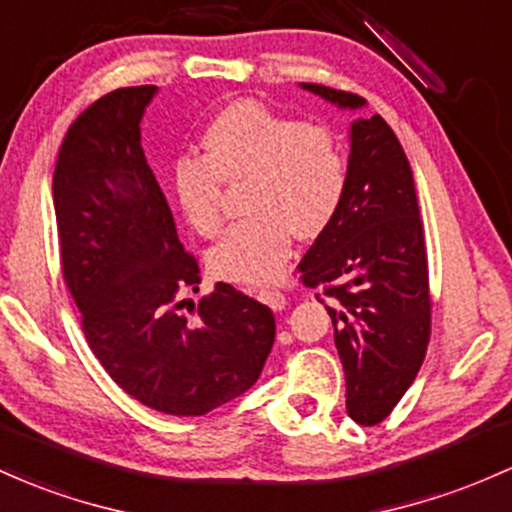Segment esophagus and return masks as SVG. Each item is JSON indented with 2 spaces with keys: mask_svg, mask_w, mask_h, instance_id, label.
Masks as SVG:
<instances>
[{
  "mask_svg": "<svg viewBox=\"0 0 512 512\" xmlns=\"http://www.w3.org/2000/svg\"><path fill=\"white\" fill-rule=\"evenodd\" d=\"M260 301H265L267 306L272 308V311H282V308L286 306V296L277 289H262L260 291Z\"/></svg>",
  "mask_w": 512,
  "mask_h": 512,
  "instance_id": "1",
  "label": "esophagus"
}]
</instances>
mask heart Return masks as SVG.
I'll use <instances>...</instances> for the list:
<instances>
[{"label": "heart", "instance_id": "heart-1", "mask_svg": "<svg viewBox=\"0 0 512 512\" xmlns=\"http://www.w3.org/2000/svg\"><path fill=\"white\" fill-rule=\"evenodd\" d=\"M250 216L209 252L213 274L265 284L289 260L294 233L316 238L338 216L350 184V162L338 133L279 114L260 101H235L213 116L201 157L174 165V192L196 233L223 228V184H243Z\"/></svg>", "mask_w": 512, "mask_h": 512}]
</instances>
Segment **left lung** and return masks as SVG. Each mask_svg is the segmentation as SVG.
I'll return each mask as SVG.
<instances>
[{"label": "left lung", "instance_id": "1", "mask_svg": "<svg viewBox=\"0 0 512 512\" xmlns=\"http://www.w3.org/2000/svg\"><path fill=\"white\" fill-rule=\"evenodd\" d=\"M342 109L364 99L301 84ZM320 289L345 369L347 415L379 425L420 372L430 342V279L423 221L408 157L379 114L350 126V184L338 216L299 262Z\"/></svg>", "mask_w": 512, "mask_h": 512}]
</instances>
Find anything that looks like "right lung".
Masks as SVG:
<instances>
[{"label": "right lung", "instance_id": "add662e5", "mask_svg": "<svg viewBox=\"0 0 512 512\" xmlns=\"http://www.w3.org/2000/svg\"><path fill=\"white\" fill-rule=\"evenodd\" d=\"M155 84L94 101L67 128L53 172L60 262L82 330L106 374L143 406L206 415L245 393L274 345V313L201 272L179 243L140 145Z\"/></svg>", "mask_w": 512, "mask_h": 512}]
</instances>
